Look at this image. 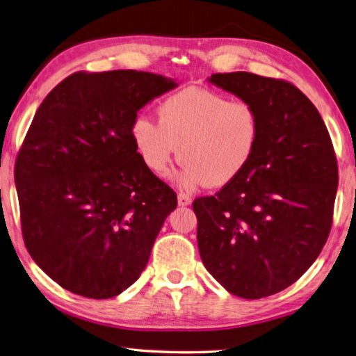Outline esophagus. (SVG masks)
<instances>
[{
	"mask_svg": "<svg viewBox=\"0 0 356 356\" xmlns=\"http://www.w3.org/2000/svg\"><path fill=\"white\" fill-rule=\"evenodd\" d=\"M177 204L180 207H186V205L191 204V199H190V196H186V195H179L177 196Z\"/></svg>",
	"mask_w": 356,
	"mask_h": 356,
	"instance_id": "1",
	"label": "esophagus"
}]
</instances>
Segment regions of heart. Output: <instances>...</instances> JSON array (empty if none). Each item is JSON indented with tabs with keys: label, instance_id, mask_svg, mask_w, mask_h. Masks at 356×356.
<instances>
[{
	"label": "heart",
	"instance_id": "b5f03b06",
	"mask_svg": "<svg viewBox=\"0 0 356 356\" xmlns=\"http://www.w3.org/2000/svg\"><path fill=\"white\" fill-rule=\"evenodd\" d=\"M159 122L140 115L132 140L145 166L165 177L172 160L184 161L176 174L180 190L224 186L248 168L260 143L261 118L248 101H229L211 90L188 87L159 104Z\"/></svg>",
	"mask_w": 356,
	"mask_h": 356
}]
</instances>
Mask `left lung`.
<instances>
[{"mask_svg": "<svg viewBox=\"0 0 356 356\" xmlns=\"http://www.w3.org/2000/svg\"><path fill=\"white\" fill-rule=\"evenodd\" d=\"M209 82L255 106L261 135L240 176L193 202L199 254L230 294L261 299L299 280L324 248L336 156L318 108L293 83L245 71Z\"/></svg>", "mask_w": 356, "mask_h": 356, "instance_id": "8db88e82", "label": "left lung"}]
</instances>
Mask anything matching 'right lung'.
<instances>
[{
	"instance_id": "right-lung-1",
	"label": "right lung",
	"mask_w": 356,
	"mask_h": 356,
	"mask_svg": "<svg viewBox=\"0 0 356 356\" xmlns=\"http://www.w3.org/2000/svg\"><path fill=\"white\" fill-rule=\"evenodd\" d=\"M177 86L147 71L74 73L35 112L15 161L22 232L62 288L111 299L146 268L177 196L145 166L131 129Z\"/></svg>"
}]
</instances>
